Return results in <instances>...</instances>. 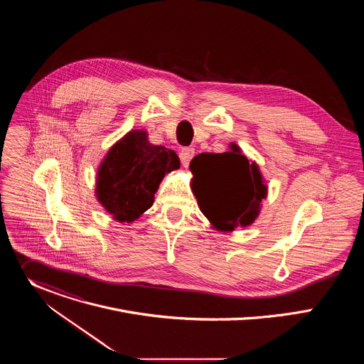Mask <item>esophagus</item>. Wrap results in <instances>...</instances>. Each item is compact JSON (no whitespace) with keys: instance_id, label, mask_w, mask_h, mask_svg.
<instances>
[{"instance_id":"esophagus-1","label":"esophagus","mask_w":364,"mask_h":364,"mask_svg":"<svg viewBox=\"0 0 364 364\" xmlns=\"http://www.w3.org/2000/svg\"><path fill=\"white\" fill-rule=\"evenodd\" d=\"M193 157H194V148L193 146H184L180 151V161H181L183 167H187Z\"/></svg>"}]
</instances>
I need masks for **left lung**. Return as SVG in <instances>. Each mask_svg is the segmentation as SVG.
Instances as JSON below:
<instances>
[{
	"label": "left lung",
	"mask_w": 364,
	"mask_h": 364,
	"mask_svg": "<svg viewBox=\"0 0 364 364\" xmlns=\"http://www.w3.org/2000/svg\"><path fill=\"white\" fill-rule=\"evenodd\" d=\"M190 170L200 210L213 228L232 232L255 222L268 187L256 163L247 160L236 144L223 154L196 155Z\"/></svg>",
	"instance_id": "left-lung-1"
}]
</instances>
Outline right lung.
Instances as JSON below:
<instances>
[{"mask_svg": "<svg viewBox=\"0 0 364 364\" xmlns=\"http://www.w3.org/2000/svg\"><path fill=\"white\" fill-rule=\"evenodd\" d=\"M178 168L173 149L152 145L146 131H129L97 168L96 198L117 222L132 223L152 205L164 176Z\"/></svg>", "mask_w": 364, "mask_h": 364, "instance_id": "1", "label": "right lung"}]
</instances>
